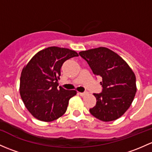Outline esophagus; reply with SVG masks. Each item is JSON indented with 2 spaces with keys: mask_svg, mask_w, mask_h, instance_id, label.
Wrapping results in <instances>:
<instances>
[{
  "mask_svg": "<svg viewBox=\"0 0 152 152\" xmlns=\"http://www.w3.org/2000/svg\"><path fill=\"white\" fill-rule=\"evenodd\" d=\"M86 94H87V92H79V95H81V96H84V95H85Z\"/></svg>",
  "mask_w": 152,
  "mask_h": 152,
  "instance_id": "1",
  "label": "esophagus"
}]
</instances>
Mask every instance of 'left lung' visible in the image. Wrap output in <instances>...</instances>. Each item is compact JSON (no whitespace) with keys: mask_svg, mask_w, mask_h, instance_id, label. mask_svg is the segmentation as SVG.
Segmentation results:
<instances>
[{"mask_svg":"<svg viewBox=\"0 0 152 152\" xmlns=\"http://www.w3.org/2000/svg\"><path fill=\"white\" fill-rule=\"evenodd\" d=\"M79 54L87 62L94 74L103 79L102 92L94 93L96 105L89 112L103 122L116 120L133 101L136 92L135 73L120 56L108 48H95Z\"/></svg>","mask_w":152,"mask_h":152,"instance_id":"8db88e82","label":"left lung"}]
</instances>
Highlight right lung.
Wrapping results in <instances>:
<instances>
[{
    "label": "right lung",
    "instance_id": "right-lung-1",
    "mask_svg": "<svg viewBox=\"0 0 152 152\" xmlns=\"http://www.w3.org/2000/svg\"><path fill=\"white\" fill-rule=\"evenodd\" d=\"M78 56L71 49L48 47L33 56L24 67L20 95L27 109L38 120L52 122L65 113L68 101L77 92L61 87L57 89L60 68L64 62Z\"/></svg>",
    "mask_w": 152,
    "mask_h": 152
}]
</instances>
